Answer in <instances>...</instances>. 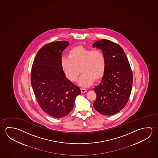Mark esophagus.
<instances>
[{"instance_id":"esophagus-1","label":"esophagus","mask_w":158,"mask_h":158,"mask_svg":"<svg viewBox=\"0 0 158 158\" xmlns=\"http://www.w3.org/2000/svg\"><path fill=\"white\" fill-rule=\"evenodd\" d=\"M80 89H81V93H85V92H86V91H87L86 89L81 88Z\"/></svg>"}]
</instances>
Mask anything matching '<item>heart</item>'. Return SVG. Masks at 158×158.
<instances>
[{
  "instance_id": "1",
  "label": "heart",
  "mask_w": 158,
  "mask_h": 158,
  "mask_svg": "<svg viewBox=\"0 0 158 158\" xmlns=\"http://www.w3.org/2000/svg\"><path fill=\"white\" fill-rule=\"evenodd\" d=\"M68 56H62L61 67L70 81H77L80 70L82 74L78 84L82 87L91 85L94 80H99L104 74L106 58L102 50L77 46L69 50Z\"/></svg>"
}]
</instances>
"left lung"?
<instances>
[{
  "mask_svg": "<svg viewBox=\"0 0 158 158\" xmlns=\"http://www.w3.org/2000/svg\"><path fill=\"white\" fill-rule=\"evenodd\" d=\"M93 47L102 50L106 58L104 74L94 89L97 98L93 106L102 115H113L127 104L133 85L132 70L124 51L118 44L101 39Z\"/></svg>",
  "mask_w": 158,
  "mask_h": 158,
  "instance_id": "1",
  "label": "left lung"
}]
</instances>
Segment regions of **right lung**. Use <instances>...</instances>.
<instances>
[{"mask_svg": "<svg viewBox=\"0 0 158 158\" xmlns=\"http://www.w3.org/2000/svg\"><path fill=\"white\" fill-rule=\"evenodd\" d=\"M68 42H52L38 51L31 70V84L40 107L56 118L72 110L80 89L68 80L61 67V53Z\"/></svg>", "mask_w": 158, "mask_h": 158, "instance_id": "1", "label": "right lung"}]
</instances>
